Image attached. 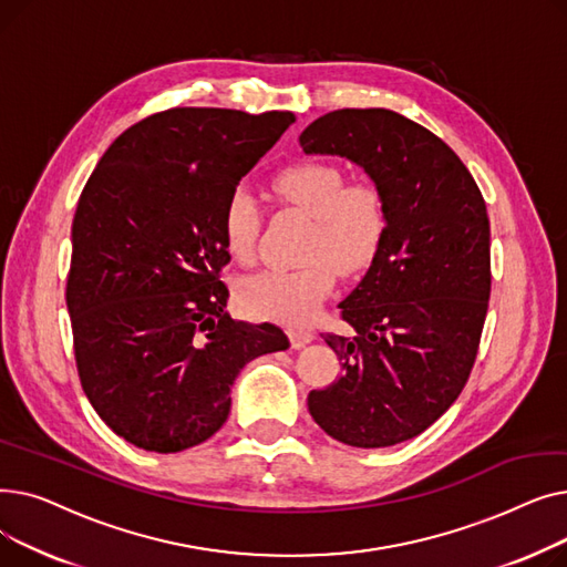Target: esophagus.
Instances as JSON below:
<instances>
[{
	"mask_svg": "<svg viewBox=\"0 0 567 567\" xmlns=\"http://www.w3.org/2000/svg\"><path fill=\"white\" fill-rule=\"evenodd\" d=\"M289 333V340H291V347L293 349H301L306 344H310L315 340V333L308 331V329H299V326H291V329L287 331Z\"/></svg>",
	"mask_w": 567,
	"mask_h": 567,
	"instance_id": "esophagus-1",
	"label": "esophagus"
}]
</instances>
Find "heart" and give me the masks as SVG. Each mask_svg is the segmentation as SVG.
Wrapping results in <instances>:
<instances>
[{"instance_id": "b5f03b06", "label": "heart", "mask_w": 567, "mask_h": 567, "mask_svg": "<svg viewBox=\"0 0 567 567\" xmlns=\"http://www.w3.org/2000/svg\"><path fill=\"white\" fill-rule=\"evenodd\" d=\"M274 193L312 218L299 268H268L246 278L236 303L248 317L280 323H308L342 276L361 274L377 257L389 231V199L372 182H349L329 161H303L282 167L271 178ZM227 252L241 264L257 255L261 204L246 184H236L223 204Z\"/></svg>"}]
</instances>
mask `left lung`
Wrapping results in <instances>:
<instances>
[{
  "instance_id": "8db88e82",
  "label": "left lung",
  "mask_w": 567,
  "mask_h": 567,
  "mask_svg": "<svg viewBox=\"0 0 567 567\" xmlns=\"http://www.w3.org/2000/svg\"><path fill=\"white\" fill-rule=\"evenodd\" d=\"M299 142L359 163L389 199L383 244L340 303L353 333L323 336L342 377L308 395L326 434L385 449L425 432L468 381L492 291L487 206L453 148L393 110L329 112Z\"/></svg>"
}]
</instances>
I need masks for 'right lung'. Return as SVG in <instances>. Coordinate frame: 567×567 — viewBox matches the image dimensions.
<instances>
[{
  "label": "right lung",
  "mask_w": 567,
  "mask_h": 567,
  "mask_svg": "<svg viewBox=\"0 0 567 567\" xmlns=\"http://www.w3.org/2000/svg\"><path fill=\"white\" fill-rule=\"evenodd\" d=\"M291 112L169 107L118 135L80 195L66 306L82 391L137 449L214 436L246 363L289 347L274 323L234 321L223 204Z\"/></svg>",
  "instance_id": "obj_1"
}]
</instances>
